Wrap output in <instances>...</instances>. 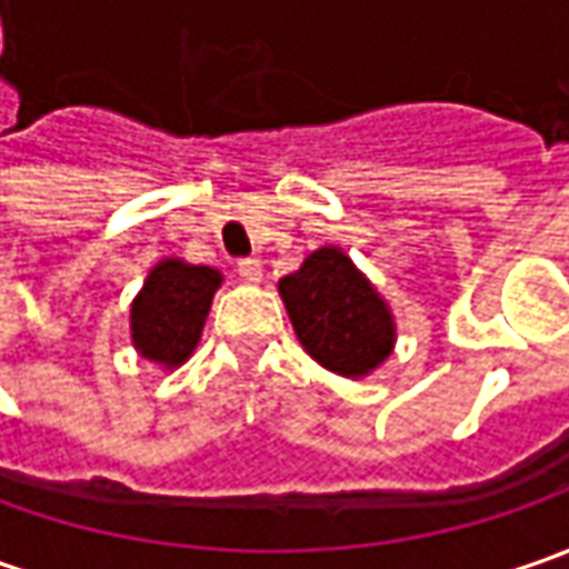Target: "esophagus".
Masks as SVG:
<instances>
[{"instance_id":"esophagus-1","label":"esophagus","mask_w":569,"mask_h":569,"mask_svg":"<svg viewBox=\"0 0 569 569\" xmlns=\"http://www.w3.org/2000/svg\"><path fill=\"white\" fill-rule=\"evenodd\" d=\"M237 274H240L243 281H250V284H256V281L262 278V259H256V256H247V259H237Z\"/></svg>"}]
</instances>
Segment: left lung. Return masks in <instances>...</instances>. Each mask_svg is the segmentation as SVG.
Wrapping results in <instances>:
<instances>
[{
    "mask_svg": "<svg viewBox=\"0 0 569 569\" xmlns=\"http://www.w3.org/2000/svg\"><path fill=\"white\" fill-rule=\"evenodd\" d=\"M281 300L307 355L341 377H363L392 351V317L355 262L336 247L303 259L278 281Z\"/></svg>",
    "mask_w": 569,
    "mask_h": 569,
    "instance_id": "left-lung-1",
    "label": "left lung"
}]
</instances>
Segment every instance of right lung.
I'll list each match as a JSON object with an SVG mask.
<instances>
[{
  "instance_id": "add662e5",
  "label": "right lung",
  "mask_w": 569,
  "mask_h": 569,
  "mask_svg": "<svg viewBox=\"0 0 569 569\" xmlns=\"http://www.w3.org/2000/svg\"><path fill=\"white\" fill-rule=\"evenodd\" d=\"M218 284L221 274L208 266H189L180 259L154 266L132 303V341L142 358L164 367L187 361L202 336Z\"/></svg>"
}]
</instances>
